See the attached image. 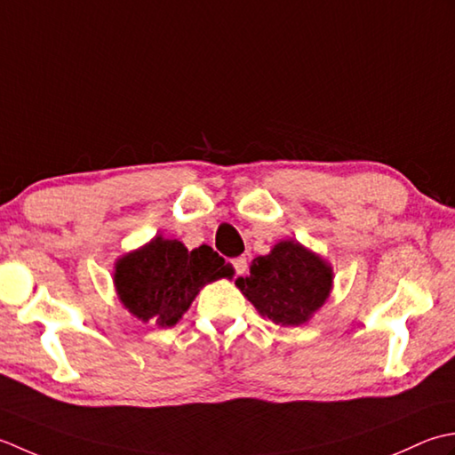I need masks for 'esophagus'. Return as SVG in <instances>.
<instances>
[{
	"mask_svg": "<svg viewBox=\"0 0 455 455\" xmlns=\"http://www.w3.org/2000/svg\"><path fill=\"white\" fill-rule=\"evenodd\" d=\"M231 265H234L237 275H243L247 271V259L245 257H235L234 261H231Z\"/></svg>",
	"mask_w": 455,
	"mask_h": 455,
	"instance_id": "obj_1",
	"label": "esophagus"
}]
</instances>
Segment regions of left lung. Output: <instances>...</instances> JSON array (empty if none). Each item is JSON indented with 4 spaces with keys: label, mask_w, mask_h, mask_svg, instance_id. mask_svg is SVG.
Listing matches in <instances>:
<instances>
[{
    "label": "left lung",
    "mask_w": 455,
    "mask_h": 455,
    "mask_svg": "<svg viewBox=\"0 0 455 455\" xmlns=\"http://www.w3.org/2000/svg\"><path fill=\"white\" fill-rule=\"evenodd\" d=\"M333 271L299 241H279L268 255L251 261L247 276L235 281L237 289L279 326H300L322 308L331 292Z\"/></svg>",
    "instance_id": "left-lung-1"
}]
</instances>
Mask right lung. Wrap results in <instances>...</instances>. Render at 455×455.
<instances>
[{
  "label": "right lung",
  "instance_id": "add662e5",
  "mask_svg": "<svg viewBox=\"0 0 455 455\" xmlns=\"http://www.w3.org/2000/svg\"><path fill=\"white\" fill-rule=\"evenodd\" d=\"M224 276L231 279L234 268L212 247L188 251L180 241L156 235L117 259L114 284L119 300L135 318L171 328L190 308L202 286Z\"/></svg>",
  "mask_w": 455,
  "mask_h": 455
}]
</instances>
